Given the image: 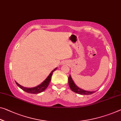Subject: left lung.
I'll return each mask as SVG.
<instances>
[{"label":"left lung","instance_id":"left-lung-1","mask_svg":"<svg viewBox=\"0 0 121 121\" xmlns=\"http://www.w3.org/2000/svg\"><path fill=\"white\" fill-rule=\"evenodd\" d=\"M68 79H69V85L70 88L72 91L75 92L78 94L86 95L92 94L93 93L95 92V91H85V90H83V89L78 88V87L77 85L74 83L73 80H72L71 76L70 75L69 76V77Z\"/></svg>","mask_w":121,"mask_h":121}]
</instances>
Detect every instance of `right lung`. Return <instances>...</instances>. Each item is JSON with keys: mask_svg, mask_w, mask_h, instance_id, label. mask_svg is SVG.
<instances>
[{"mask_svg": "<svg viewBox=\"0 0 121 121\" xmlns=\"http://www.w3.org/2000/svg\"><path fill=\"white\" fill-rule=\"evenodd\" d=\"M56 69L57 68L55 69L53 71H52V72L50 73V75L48 76V77L46 78V79L43 82L41 83L40 85H38V86L34 87V88H25V87H23L22 86V85H19L17 82H16V84L20 88H21L22 90H24V91L26 92L30 93V94H38V93H40L43 91H44L47 88V87L48 86V85H49V83L50 82V81H51V77H52V75L53 72L56 70Z\"/></svg>", "mask_w": 121, "mask_h": 121, "instance_id": "right-lung-1", "label": "right lung"}]
</instances>
